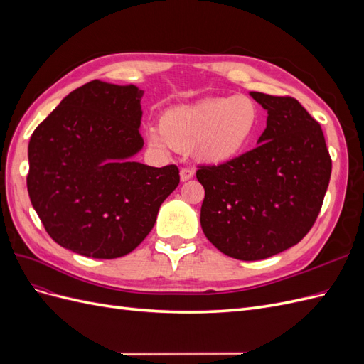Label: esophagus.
Returning <instances> with one entry per match:
<instances>
[{
	"label": "esophagus",
	"mask_w": 364,
	"mask_h": 364,
	"mask_svg": "<svg viewBox=\"0 0 364 364\" xmlns=\"http://www.w3.org/2000/svg\"><path fill=\"white\" fill-rule=\"evenodd\" d=\"M179 174H181V181H182V182H186V181L193 179V176H194V170H191V168H182Z\"/></svg>",
	"instance_id": "esophagus-1"
}]
</instances>
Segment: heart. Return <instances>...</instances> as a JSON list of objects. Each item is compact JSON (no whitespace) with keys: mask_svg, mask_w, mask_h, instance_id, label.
<instances>
[{"mask_svg":"<svg viewBox=\"0 0 364 364\" xmlns=\"http://www.w3.org/2000/svg\"><path fill=\"white\" fill-rule=\"evenodd\" d=\"M261 109L252 97H209L164 111L147 141L158 150H190L200 164L225 165L249 149L259 126Z\"/></svg>","mask_w":364,"mask_h":364,"instance_id":"obj_1","label":"heart"}]
</instances>
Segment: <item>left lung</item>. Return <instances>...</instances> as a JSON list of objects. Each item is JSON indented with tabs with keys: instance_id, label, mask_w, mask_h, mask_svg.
Instances as JSON below:
<instances>
[{
	"instance_id": "1",
	"label": "left lung",
	"mask_w": 364,
	"mask_h": 364,
	"mask_svg": "<svg viewBox=\"0 0 364 364\" xmlns=\"http://www.w3.org/2000/svg\"><path fill=\"white\" fill-rule=\"evenodd\" d=\"M249 95L267 111L257 147L225 165L200 167L203 234L225 255L270 258L314 225L331 178L321 124L291 97Z\"/></svg>"
}]
</instances>
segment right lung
Wrapping results in <instances>:
<instances>
[{"label": "right lung", "mask_w": 364, "mask_h": 364, "mask_svg": "<svg viewBox=\"0 0 364 364\" xmlns=\"http://www.w3.org/2000/svg\"><path fill=\"white\" fill-rule=\"evenodd\" d=\"M144 91L92 80L63 98L28 142L27 190L48 235L79 255L134 250L179 185L176 165L136 162Z\"/></svg>", "instance_id": "1"}]
</instances>
